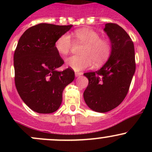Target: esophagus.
<instances>
[{
  "label": "esophagus",
  "mask_w": 152,
  "mask_h": 152,
  "mask_svg": "<svg viewBox=\"0 0 152 152\" xmlns=\"http://www.w3.org/2000/svg\"><path fill=\"white\" fill-rule=\"evenodd\" d=\"M81 75H82V73H81V72H76V73H75V76H76V77L81 76Z\"/></svg>",
  "instance_id": "esophagus-1"
}]
</instances>
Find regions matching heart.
<instances>
[{"mask_svg": "<svg viewBox=\"0 0 152 152\" xmlns=\"http://www.w3.org/2000/svg\"><path fill=\"white\" fill-rule=\"evenodd\" d=\"M77 41L85 44L81 54L82 56H72L65 60L67 67L76 71L84 70L91 66L93 62L96 65L103 64L111 54L112 43L107 38H101L98 32L90 28H80L74 31ZM55 48L61 55H66L73 45L71 37L65 33L61 35L55 42Z\"/></svg>", "mask_w": 152, "mask_h": 152, "instance_id": "1", "label": "heart"}]
</instances>
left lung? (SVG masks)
I'll list each match as a JSON object with an SVG mask.
<instances>
[{
  "mask_svg": "<svg viewBox=\"0 0 152 152\" xmlns=\"http://www.w3.org/2000/svg\"><path fill=\"white\" fill-rule=\"evenodd\" d=\"M104 31L113 46L111 55L100 70L84 73L89 81L84 99L99 113L110 111L123 102L136 67L134 44L126 31L112 23L106 24Z\"/></svg>",
  "mask_w": 152,
  "mask_h": 152,
  "instance_id": "1",
  "label": "left lung"
}]
</instances>
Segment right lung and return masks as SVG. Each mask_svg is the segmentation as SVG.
<instances>
[{
  "instance_id": "1",
  "label": "right lung",
  "mask_w": 152,
  "mask_h": 152,
  "mask_svg": "<svg viewBox=\"0 0 152 152\" xmlns=\"http://www.w3.org/2000/svg\"><path fill=\"white\" fill-rule=\"evenodd\" d=\"M71 27L39 23L27 29L18 41L14 54L15 86L24 103L38 113L56 111L64 88L75 78L70 67L56 70L64 60L54 45Z\"/></svg>"
}]
</instances>
